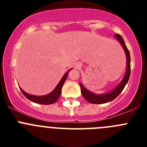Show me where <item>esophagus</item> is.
Listing matches in <instances>:
<instances>
[{"mask_svg": "<svg viewBox=\"0 0 147 147\" xmlns=\"http://www.w3.org/2000/svg\"><path fill=\"white\" fill-rule=\"evenodd\" d=\"M80 67H81V64H80V63H76V68H80Z\"/></svg>", "mask_w": 147, "mask_h": 147, "instance_id": "esophagus-1", "label": "esophagus"}]
</instances>
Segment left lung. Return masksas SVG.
<instances>
[{"label": "left lung", "instance_id": "left-lung-1", "mask_svg": "<svg viewBox=\"0 0 147 147\" xmlns=\"http://www.w3.org/2000/svg\"><path fill=\"white\" fill-rule=\"evenodd\" d=\"M115 37H116L118 40H119L120 43L121 44L122 47L124 49V51L126 53V56H127V71L124 75V77L123 78L122 81L121 83L118 85L116 88L114 90H113L112 91H110L108 93H105V94H101V95H97L94 94V93H91L90 91L88 90L86 88L83 87L82 84H80V87H81V92L82 94L83 97L88 101V102L92 104H104L107 103V102L113 101L115 99L116 97L121 93L123 89L125 87L126 84L127 83L128 80H129V75H130V55H129V52L128 49L126 46L125 43H124V39L122 38V37L119 34H115Z\"/></svg>", "mask_w": 147, "mask_h": 147}]
</instances>
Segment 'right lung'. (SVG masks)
Returning a JSON list of instances; mask_svg holds the SVG:
<instances>
[{
  "instance_id": "add662e5",
  "label": "right lung",
  "mask_w": 147,
  "mask_h": 147,
  "mask_svg": "<svg viewBox=\"0 0 147 147\" xmlns=\"http://www.w3.org/2000/svg\"><path fill=\"white\" fill-rule=\"evenodd\" d=\"M71 70L68 71V72H67L63 76V77L62 78V80H60V82H59V84L57 85V86L56 87L55 89L53 90L51 93L48 95H45V96H33V95H30L26 93V92H24L21 88H20L21 92L23 93V94L28 99H29L30 101L32 102H35V103L37 104H41V105H50V104H53L55 102H57L58 100V98H59L61 95V90H62V88L64 85V82H65L66 78H67V75H68V73Z\"/></svg>"
}]
</instances>
